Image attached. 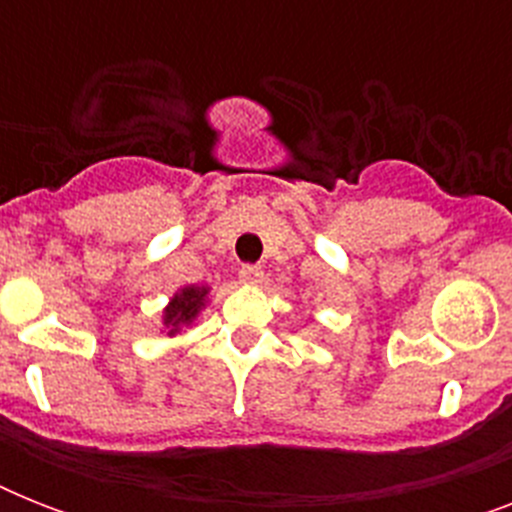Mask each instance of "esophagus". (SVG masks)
Masks as SVG:
<instances>
[{
    "label": "esophagus",
    "mask_w": 512,
    "mask_h": 512,
    "mask_svg": "<svg viewBox=\"0 0 512 512\" xmlns=\"http://www.w3.org/2000/svg\"><path fill=\"white\" fill-rule=\"evenodd\" d=\"M239 279H241V284H249V287H255V284H260V281H263V271H260L257 265H241Z\"/></svg>",
    "instance_id": "esophagus-1"
}]
</instances>
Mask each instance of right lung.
I'll return each instance as SVG.
<instances>
[{
	"label": "right lung",
	"instance_id": "obj_1",
	"mask_svg": "<svg viewBox=\"0 0 512 512\" xmlns=\"http://www.w3.org/2000/svg\"><path fill=\"white\" fill-rule=\"evenodd\" d=\"M209 289L207 284H185L170 297V303L164 305L162 311V327L167 335H183V329H191L199 319V313L209 305Z\"/></svg>",
	"mask_w": 512,
	"mask_h": 512
}]
</instances>
